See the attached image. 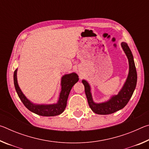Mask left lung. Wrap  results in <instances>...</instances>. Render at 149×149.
I'll return each instance as SVG.
<instances>
[{"label": "left lung", "instance_id": "left-lung-1", "mask_svg": "<svg viewBox=\"0 0 149 149\" xmlns=\"http://www.w3.org/2000/svg\"><path fill=\"white\" fill-rule=\"evenodd\" d=\"M121 46L129 62V73L125 82L118 95L112 96L107 101L100 103L95 102L93 99L91 86L89 83L85 79L82 80V83L85 87V92L88 104L93 112L97 114H110L122 109L129 102L136 87L137 75L132 52L126 42H122Z\"/></svg>", "mask_w": 149, "mask_h": 149}]
</instances>
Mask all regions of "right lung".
Here are the masks:
<instances>
[{"label": "right lung", "mask_w": 149, "mask_h": 149, "mask_svg": "<svg viewBox=\"0 0 149 149\" xmlns=\"http://www.w3.org/2000/svg\"><path fill=\"white\" fill-rule=\"evenodd\" d=\"M17 69L15 70L14 73V84L17 95L27 109L42 116H54L62 114L66 107L70 91L79 80L77 74L75 72L64 75L61 79V91L57 102L51 104H38L30 101L20 89L17 84Z\"/></svg>", "instance_id": "obj_1"}]
</instances>
